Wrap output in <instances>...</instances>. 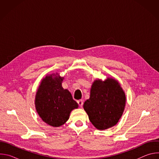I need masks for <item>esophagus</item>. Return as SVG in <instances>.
Instances as JSON below:
<instances>
[{"mask_svg": "<svg viewBox=\"0 0 159 159\" xmlns=\"http://www.w3.org/2000/svg\"><path fill=\"white\" fill-rule=\"evenodd\" d=\"M77 103H78V104H79V106L80 107H82V106H83V104H84V101H83V100L80 99V100H79V101H77Z\"/></svg>", "mask_w": 159, "mask_h": 159, "instance_id": "esophagus-1", "label": "esophagus"}]
</instances>
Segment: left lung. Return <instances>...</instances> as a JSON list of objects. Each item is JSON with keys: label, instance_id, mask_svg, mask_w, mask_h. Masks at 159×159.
I'll return each mask as SVG.
<instances>
[{"label": "left lung", "instance_id": "obj_1", "mask_svg": "<svg viewBox=\"0 0 159 159\" xmlns=\"http://www.w3.org/2000/svg\"><path fill=\"white\" fill-rule=\"evenodd\" d=\"M125 102V94L117 80H98L94 82L90 98L85 101L84 109L92 124L103 130L117 124L123 115Z\"/></svg>", "mask_w": 159, "mask_h": 159}]
</instances>
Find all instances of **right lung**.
Listing matches in <instances>:
<instances>
[{"instance_id":"add662e5","label":"right lung","mask_w":159,"mask_h":159,"mask_svg":"<svg viewBox=\"0 0 159 159\" xmlns=\"http://www.w3.org/2000/svg\"><path fill=\"white\" fill-rule=\"evenodd\" d=\"M52 75L42 80L36 95L35 106L44 122L58 127L69 120L70 112L79 106L69 90L61 87L63 78H53Z\"/></svg>"}]
</instances>
